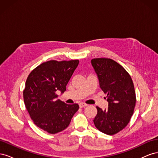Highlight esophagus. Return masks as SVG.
Here are the masks:
<instances>
[{"label": "esophagus", "instance_id": "34e87169", "mask_svg": "<svg viewBox=\"0 0 158 158\" xmlns=\"http://www.w3.org/2000/svg\"><path fill=\"white\" fill-rule=\"evenodd\" d=\"M88 106L87 104L84 103H80L79 104V106H80V108H83V107H85V106Z\"/></svg>", "mask_w": 158, "mask_h": 158}]
</instances>
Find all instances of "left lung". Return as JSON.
Returning a JSON list of instances; mask_svg holds the SVG:
<instances>
[{"label": "left lung", "instance_id": "obj_1", "mask_svg": "<svg viewBox=\"0 0 158 158\" xmlns=\"http://www.w3.org/2000/svg\"><path fill=\"white\" fill-rule=\"evenodd\" d=\"M91 63L96 73L99 85L107 94L109 107H99L94 125L99 131L113 135L125 128L131 120L136 105L132 80L127 70L117 62L107 58H95Z\"/></svg>", "mask_w": 158, "mask_h": 158}]
</instances>
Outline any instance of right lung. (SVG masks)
Here are the masks:
<instances>
[{
  "label": "right lung",
  "mask_w": 158,
  "mask_h": 158,
  "mask_svg": "<svg viewBox=\"0 0 158 158\" xmlns=\"http://www.w3.org/2000/svg\"><path fill=\"white\" fill-rule=\"evenodd\" d=\"M78 60L43 63L28 75L23 89V101L33 122L49 134L63 131L78 111L77 103L66 104L56 99V91L64 92Z\"/></svg>",
  "instance_id": "add662e5"
}]
</instances>
